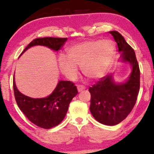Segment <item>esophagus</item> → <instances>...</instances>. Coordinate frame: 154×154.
Wrapping results in <instances>:
<instances>
[{"label": "esophagus", "instance_id": "obj_1", "mask_svg": "<svg viewBox=\"0 0 154 154\" xmlns=\"http://www.w3.org/2000/svg\"><path fill=\"white\" fill-rule=\"evenodd\" d=\"M77 89H78V91H79V92H81L82 90H85V87H84L83 85H77Z\"/></svg>", "mask_w": 154, "mask_h": 154}]
</instances>
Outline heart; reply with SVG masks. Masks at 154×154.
Returning a JSON list of instances; mask_svg holds the SVG:
<instances>
[{"label":"heart","mask_w":154,"mask_h":154,"mask_svg":"<svg viewBox=\"0 0 154 154\" xmlns=\"http://www.w3.org/2000/svg\"><path fill=\"white\" fill-rule=\"evenodd\" d=\"M116 54L115 44L111 40H92L71 45L66 56L58 57L60 69L67 79L73 81L82 67L83 74L90 80L102 79L108 72Z\"/></svg>","instance_id":"b5f03b06"}]
</instances>
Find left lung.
Instances as JSON below:
<instances>
[{
    "label": "left lung",
    "instance_id": "left-lung-1",
    "mask_svg": "<svg viewBox=\"0 0 154 154\" xmlns=\"http://www.w3.org/2000/svg\"><path fill=\"white\" fill-rule=\"evenodd\" d=\"M109 33L116 42L119 51L121 52V61L131 65L132 72L125 83H116L113 74H109L90 87V110L100 123L115 125L128 116L135 104L140 90V71L134 50L123 35L116 31Z\"/></svg>",
    "mask_w": 154,
    "mask_h": 154
}]
</instances>
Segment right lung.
Masks as SVG:
<instances>
[{
  "label": "right lung",
  "mask_w": 154,
  "mask_h": 154,
  "mask_svg": "<svg viewBox=\"0 0 154 154\" xmlns=\"http://www.w3.org/2000/svg\"><path fill=\"white\" fill-rule=\"evenodd\" d=\"M67 38H39L31 42L21 55L29 48L43 45L58 51L63 47ZM20 55V56H21ZM14 97L19 108L31 123L44 129H50L59 125L64 119L69 104L78 94L76 86L69 81H60L49 96L45 98H31L24 95L17 88L13 79Z\"/></svg>",
  "instance_id": "add662e5"
}]
</instances>
